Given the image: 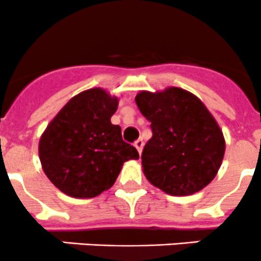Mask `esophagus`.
Masks as SVG:
<instances>
[{
	"mask_svg": "<svg viewBox=\"0 0 261 261\" xmlns=\"http://www.w3.org/2000/svg\"><path fill=\"white\" fill-rule=\"evenodd\" d=\"M134 146H135L136 149H138L139 154L141 155V151H143V147H144V141L141 140V139H139V140L135 141V144H134Z\"/></svg>",
	"mask_w": 261,
	"mask_h": 261,
	"instance_id": "esophagus-1",
	"label": "esophagus"
}]
</instances>
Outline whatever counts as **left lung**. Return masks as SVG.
Masks as SVG:
<instances>
[{
  "label": "left lung",
  "instance_id": "obj_1",
  "mask_svg": "<svg viewBox=\"0 0 261 261\" xmlns=\"http://www.w3.org/2000/svg\"><path fill=\"white\" fill-rule=\"evenodd\" d=\"M135 102L151 122L152 138L141 155L146 179L170 196H189L217 174L225 139L203 102L186 89L141 91Z\"/></svg>",
  "mask_w": 261,
  "mask_h": 261
}]
</instances>
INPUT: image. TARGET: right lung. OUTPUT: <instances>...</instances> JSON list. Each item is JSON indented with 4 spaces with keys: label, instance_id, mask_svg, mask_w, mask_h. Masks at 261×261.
<instances>
[{
    "label": "right lung",
    "instance_id": "obj_1",
    "mask_svg": "<svg viewBox=\"0 0 261 261\" xmlns=\"http://www.w3.org/2000/svg\"><path fill=\"white\" fill-rule=\"evenodd\" d=\"M117 97L102 88L81 92L50 121L39 141L44 173L63 193L92 198L111 188L123 163L139 159L111 117Z\"/></svg>",
    "mask_w": 261,
    "mask_h": 261
}]
</instances>
